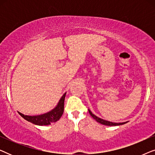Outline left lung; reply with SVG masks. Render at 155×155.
I'll return each instance as SVG.
<instances>
[{"label": "left lung", "instance_id": "obj_1", "mask_svg": "<svg viewBox=\"0 0 155 155\" xmlns=\"http://www.w3.org/2000/svg\"><path fill=\"white\" fill-rule=\"evenodd\" d=\"M88 111H89V113H90L91 116H92V117L94 118V119L96 120L97 122H98V123H99V124H101L102 125H104V126H120V125H124L128 122V121H126V122H124V123H114V122H111V121H108V120H104V119H102V118L97 117V116H95L94 114L92 113V111H91L90 109H88Z\"/></svg>", "mask_w": 155, "mask_h": 155}]
</instances>
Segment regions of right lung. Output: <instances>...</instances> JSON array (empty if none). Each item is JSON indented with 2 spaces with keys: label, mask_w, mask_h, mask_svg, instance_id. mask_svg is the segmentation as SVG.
I'll list each match as a JSON object with an SVG mask.
<instances>
[{
  "label": "right lung",
  "mask_w": 155,
  "mask_h": 155,
  "mask_svg": "<svg viewBox=\"0 0 155 155\" xmlns=\"http://www.w3.org/2000/svg\"><path fill=\"white\" fill-rule=\"evenodd\" d=\"M66 92L61 97L60 100L57 104V105L52 110L47 113L40 114L37 116H28L25 115L20 112H18L19 114L23 118L31 124L37 125V126H48L52 123H56L60 119L63 115L64 111V101Z\"/></svg>",
  "instance_id": "obj_1"
}]
</instances>
